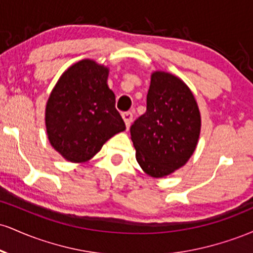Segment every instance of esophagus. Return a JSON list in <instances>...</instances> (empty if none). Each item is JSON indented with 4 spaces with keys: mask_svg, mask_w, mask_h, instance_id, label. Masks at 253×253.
I'll return each mask as SVG.
<instances>
[{
    "mask_svg": "<svg viewBox=\"0 0 253 253\" xmlns=\"http://www.w3.org/2000/svg\"><path fill=\"white\" fill-rule=\"evenodd\" d=\"M123 119H124L125 124H126L127 128H129L130 124H132V121H133V114H132V113H130V112L124 113V114H123Z\"/></svg>",
    "mask_w": 253,
    "mask_h": 253,
    "instance_id": "esophagus-1",
    "label": "esophagus"
}]
</instances>
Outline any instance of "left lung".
Wrapping results in <instances>:
<instances>
[{"instance_id":"obj_1","label":"left lung","mask_w":253,"mask_h":253,"mask_svg":"<svg viewBox=\"0 0 253 253\" xmlns=\"http://www.w3.org/2000/svg\"><path fill=\"white\" fill-rule=\"evenodd\" d=\"M146 100V113L130 126V139L144 172L162 178L184 167L193 156L201 114L189 86L169 72L151 74Z\"/></svg>"}]
</instances>
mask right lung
<instances>
[{"mask_svg": "<svg viewBox=\"0 0 253 253\" xmlns=\"http://www.w3.org/2000/svg\"><path fill=\"white\" fill-rule=\"evenodd\" d=\"M109 68L82 59L63 72L45 109L51 146L71 163H85L112 136L126 129L109 89Z\"/></svg>", "mask_w": 253, "mask_h": 253, "instance_id": "right-lung-1", "label": "right lung"}]
</instances>
